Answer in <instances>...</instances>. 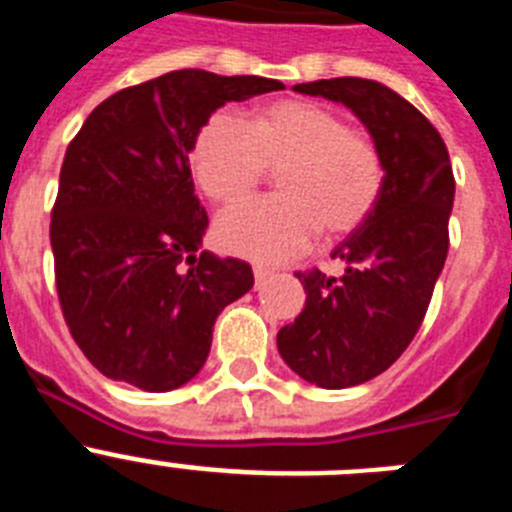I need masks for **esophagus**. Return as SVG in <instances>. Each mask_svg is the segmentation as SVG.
Segmentation results:
<instances>
[{
	"label": "esophagus",
	"instance_id": "34e87169",
	"mask_svg": "<svg viewBox=\"0 0 512 512\" xmlns=\"http://www.w3.org/2000/svg\"><path fill=\"white\" fill-rule=\"evenodd\" d=\"M271 277V269H266V266H253V279H256V287H261V284L269 282Z\"/></svg>",
	"mask_w": 512,
	"mask_h": 512
}]
</instances>
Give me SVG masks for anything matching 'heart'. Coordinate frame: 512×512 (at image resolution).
I'll return each mask as SVG.
<instances>
[{"label":"heart","instance_id":"b5f03b06","mask_svg":"<svg viewBox=\"0 0 512 512\" xmlns=\"http://www.w3.org/2000/svg\"><path fill=\"white\" fill-rule=\"evenodd\" d=\"M194 179L215 205H238L279 171L274 200L225 212L217 243L253 261L295 259L320 233L341 238L366 223L379 202L384 169L366 135L336 112L302 99L271 102L243 125L228 112L210 117L192 148Z\"/></svg>","mask_w":512,"mask_h":512}]
</instances>
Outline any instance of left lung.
Returning <instances> with one entry per match:
<instances>
[{"mask_svg":"<svg viewBox=\"0 0 512 512\" xmlns=\"http://www.w3.org/2000/svg\"><path fill=\"white\" fill-rule=\"evenodd\" d=\"M292 89L354 112L384 169L374 212L330 253L343 261V274H297L305 310L277 333L292 372L343 390L390 369L418 333L449 253L454 171L438 130L379 81L343 76Z\"/></svg>","mask_w":512,"mask_h":512,"instance_id":"left-lung-1","label":"left lung"}]
</instances>
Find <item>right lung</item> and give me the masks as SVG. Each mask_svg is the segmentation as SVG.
I'll return each instance as SVG.
<instances>
[{"label":"right lung","instance_id":"1","mask_svg":"<svg viewBox=\"0 0 512 512\" xmlns=\"http://www.w3.org/2000/svg\"><path fill=\"white\" fill-rule=\"evenodd\" d=\"M279 89L264 76L171 71L104 99L66 148L51 215L58 300L104 377L169 392L205 366L217 315L253 271L202 251L210 220L189 153L225 102Z\"/></svg>","mask_w":512,"mask_h":512}]
</instances>
